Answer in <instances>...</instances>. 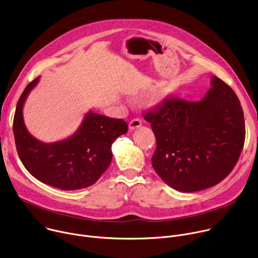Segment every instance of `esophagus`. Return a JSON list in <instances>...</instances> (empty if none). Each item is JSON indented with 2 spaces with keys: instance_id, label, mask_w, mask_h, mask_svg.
<instances>
[{
  "instance_id": "obj_1",
  "label": "esophagus",
  "mask_w": 258,
  "mask_h": 258,
  "mask_svg": "<svg viewBox=\"0 0 258 258\" xmlns=\"http://www.w3.org/2000/svg\"><path fill=\"white\" fill-rule=\"evenodd\" d=\"M141 124H142V120L140 118H133L130 121V128L131 130H135V128L141 126Z\"/></svg>"
}]
</instances>
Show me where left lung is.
<instances>
[{"label": "left lung", "mask_w": 258, "mask_h": 258, "mask_svg": "<svg viewBox=\"0 0 258 258\" xmlns=\"http://www.w3.org/2000/svg\"><path fill=\"white\" fill-rule=\"evenodd\" d=\"M203 100L164 98L143 113L156 138L152 166L171 188L196 192L215 186L235 167L245 142L240 101L213 77Z\"/></svg>", "instance_id": "8db88e82"}]
</instances>
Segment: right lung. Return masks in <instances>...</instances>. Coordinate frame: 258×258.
Wrapping results in <instances>:
<instances>
[{"mask_svg": "<svg viewBox=\"0 0 258 258\" xmlns=\"http://www.w3.org/2000/svg\"><path fill=\"white\" fill-rule=\"evenodd\" d=\"M38 81L28 84L16 106L13 134L18 156L27 171L46 185L65 191L88 188L111 163V145L127 132V123L122 118L90 112L67 140L42 143L26 131L22 116L23 103Z\"/></svg>", "mask_w": 258, "mask_h": 258, "instance_id": "add662e5", "label": "right lung"}]
</instances>
